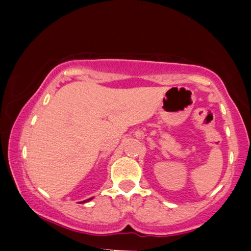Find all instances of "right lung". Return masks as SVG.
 Instances as JSON below:
<instances>
[{
    "mask_svg": "<svg viewBox=\"0 0 251 251\" xmlns=\"http://www.w3.org/2000/svg\"><path fill=\"white\" fill-rule=\"evenodd\" d=\"M92 199V198H91ZM91 199H88V200H85V201H83V202H82V203H84V202H87V201H89V200H91Z\"/></svg>",
    "mask_w": 251,
    "mask_h": 251,
    "instance_id": "right-lung-1",
    "label": "right lung"
}]
</instances>
